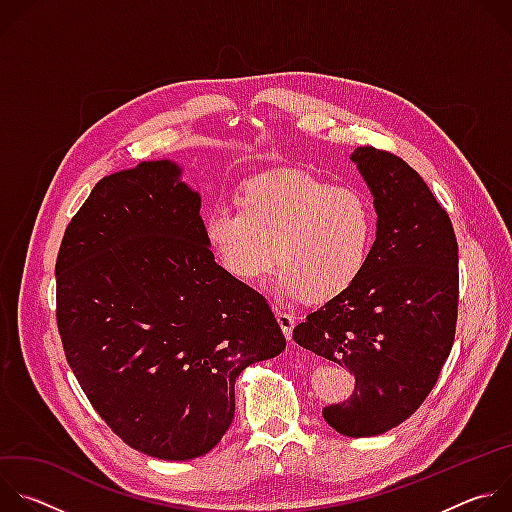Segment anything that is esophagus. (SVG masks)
I'll return each mask as SVG.
<instances>
[{
	"label": "esophagus",
	"mask_w": 512,
	"mask_h": 512,
	"mask_svg": "<svg viewBox=\"0 0 512 512\" xmlns=\"http://www.w3.org/2000/svg\"><path fill=\"white\" fill-rule=\"evenodd\" d=\"M275 320H277V324H279V328L283 330V334H285V338L291 342V332H294V316L291 314H287V312H283V310H277L275 308Z\"/></svg>",
	"instance_id": "34e87169"
}]
</instances>
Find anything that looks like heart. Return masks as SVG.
<instances>
[{
    "instance_id": "b5f03b06",
    "label": "heart",
    "mask_w": 512,
    "mask_h": 512,
    "mask_svg": "<svg viewBox=\"0 0 512 512\" xmlns=\"http://www.w3.org/2000/svg\"><path fill=\"white\" fill-rule=\"evenodd\" d=\"M202 233L235 281H257L273 255L281 296L324 304L344 296L367 269L377 218L371 198L356 186L277 170L249 178L237 206H210Z\"/></svg>"
}]
</instances>
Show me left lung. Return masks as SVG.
<instances>
[{"mask_svg": "<svg viewBox=\"0 0 512 512\" xmlns=\"http://www.w3.org/2000/svg\"><path fill=\"white\" fill-rule=\"evenodd\" d=\"M377 212L360 279L294 328V340L354 373L348 401L322 409L348 437L381 435L411 417L450 356L458 320V243L448 212L401 158L350 156Z\"/></svg>", "mask_w": 512, "mask_h": 512, "instance_id": "left-lung-1", "label": "left lung"}]
</instances>
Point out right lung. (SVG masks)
<instances>
[{
	"instance_id": "right-lung-1",
	"label": "right lung",
	"mask_w": 512,
	"mask_h": 512,
	"mask_svg": "<svg viewBox=\"0 0 512 512\" xmlns=\"http://www.w3.org/2000/svg\"><path fill=\"white\" fill-rule=\"evenodd\" d=\"M200 204L182 166L141 162L93 188L56 259L72 373L127 446L172 462L221 442L239 375L285 350L265 298L214 261Z\"/></svg>"
}]
</instances>
